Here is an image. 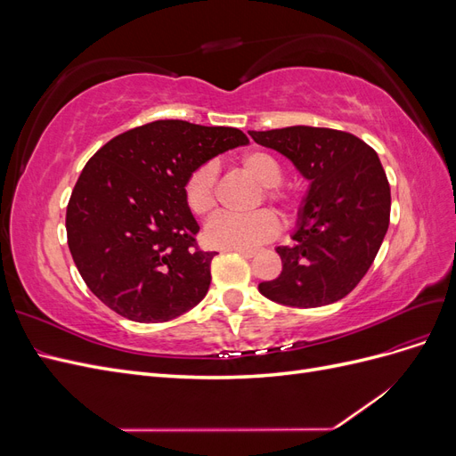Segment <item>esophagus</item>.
Returning <instances> with one entry per match:
<instances>
[{"label": "esophagus", "mask_w": 456, "mask_h": 456, "mask_svg": "<svg viewBox=\"0 0 456 456\" xmlns=\"http://www.w3.org/2000/svg\"><path fill=\"white\" fill-rule=\"evenodd\" d=\"M230 251H236V253H240V255H243V256H247V258H251V256L256 255L255 249H230Z\"/></svg>", "instance_id": "obj_1"}]
</instances>
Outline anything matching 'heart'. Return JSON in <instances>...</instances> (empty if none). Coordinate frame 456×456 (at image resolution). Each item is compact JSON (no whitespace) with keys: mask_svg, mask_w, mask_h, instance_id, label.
I'll return each mask as SVG.
<instances>
[{"mask_svg":"<svg viewBox=\"0 0 456 456\" xmlns=\"http://www.w3.org/2000/svg\"><path fill=\"white\" fill-rule=\"evenodd\" d=\"M240 167L262 188V198L275 203L287 213L297 205L293 191L280 186L283 178L281 163L265 150L247 151L240 158ZM216 167L203 163L191 171L184 183V200L196 216L209 215L216 205ZM280 223L270 211H255L249 215L218 213L203 226V241L218 249H253L278 233Z\"/></svg>","mask_w":456,"mask_h":456,"instance_id":"1","label":"heart"}]
</instances>
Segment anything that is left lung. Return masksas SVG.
Masks as SVG:
<instances>
[{
  "mask_svg": "<svg viewBox=\"0 0 456 456\" xmlns=\"http://www.w3.org/2000/svg\"><path fill=\"white\" fill-rule=\"evenodd\" d=\"M310 181L283 270L258 291L278 305L317 308L346 297L375 260L390 224V184L377 151L352 133L295 126L249 131Z\"/></svg>",
  "mask_w": 456,
  "mask_h": 456,
  "instance_id": "8db88e82",
  "label": "left lung"
}]
</instances>
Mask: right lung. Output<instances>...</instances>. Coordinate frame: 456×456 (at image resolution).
I'll return each mask as SVG.
<instances>
[{
	"label": "right lung",
	"instance_id": "add662e5",
	"mask_svg": "<svg viewBox=\"0 0 456 456\" xmlns=\"http://www.w3.org/2000/svg\"><path fill=\"white\" fill-rule=\"evenodd\" d=\"M233 127L159 119L114 136L87 161L66 209L68 247L91 293L136 323H163L209 291L211 260L184 200L188 175L247 144Z\"/></svg>",
	"mask_w": 456,
	"mask_h": 456
}]
</instances>
